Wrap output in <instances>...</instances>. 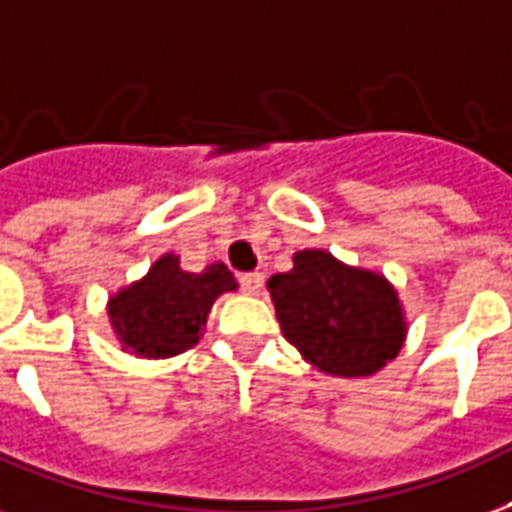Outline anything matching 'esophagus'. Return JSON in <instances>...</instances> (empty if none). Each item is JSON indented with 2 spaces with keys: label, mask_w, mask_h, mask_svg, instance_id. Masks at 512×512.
Masks as SVG:
<instances>
[{
  "label": "esophagus",
  "mask_w": 512,
  "mask_h": 512,
  "mask_svg": "<svg viewBox=\"0 0 512 512\" xmlns=\"http://www.w3.org/2000/svg\"><path fill=\"white\" fill-rule=\"evenodd\" d=\"M263 282H265L263 273H241L239 276L241 290L247 292V295H260V290H263Z\"/></svg>",
  "instance_id": "34e87169"
}]
</instances>
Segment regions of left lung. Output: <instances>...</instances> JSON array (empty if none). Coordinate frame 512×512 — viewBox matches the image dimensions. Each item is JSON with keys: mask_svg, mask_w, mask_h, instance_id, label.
Wrapping results in <instances>:
<instances>
[{"mask_svg": "<svg viewBox=\"0 0 512 512\" xmlns=\"http://www.w3.org/2000/svg\"><path fill=\"white\" fill-rule=\"evenodd\" d=\"M284 338L319 373L373 376L400 354L408 335L400 295L384 273L303 249L292 271L268 279Z\"/></svg>", "mask_w": 512, "mask_h": 512, "instance_id": "8db88e82", "label": "left lung"}]
</instances>
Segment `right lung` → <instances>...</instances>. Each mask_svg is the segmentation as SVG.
<instances>
[{"label":"right lung","mask_w":512,"mask_h":512,"mask_svg":"<svg viewBox=\"0 0 512 512\" xmlns=\"http://www.w3.org/2000/svg\"><path fill=\"white\" fill-rule=\"evenodd\" d=\"M233 290L239 284L225 263L190 273L182 271L179 255L166 252L139 282L109 295V325L123 351L144 360L177 357L201 341L214 300Z\"/></svg>","instance_id":"right-lung-1"}]
</instances>
